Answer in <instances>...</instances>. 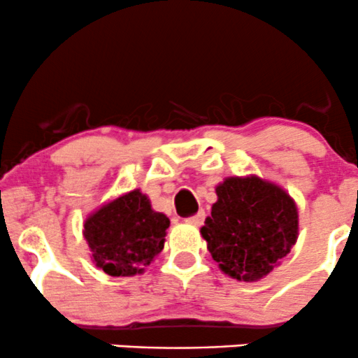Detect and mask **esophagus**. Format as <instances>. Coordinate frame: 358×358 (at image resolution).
<instances>
[{"instance_id": "1", "label": "esophagus", "mask_w": 358, "mask_h": 358, "mask_svg": "<svg viewBox=\"0 0 358 358\" xmlns=\"http://www.w3.org/2000/svg\"><path fill=\"white\" fill-rule=\"evenodd\" d=\"M203 219H206V212H203V210H200L199 214L192 215V217H187V219H185V222L192 224V226H200V224L203 222Z\"/></svg>"}]
</instances>
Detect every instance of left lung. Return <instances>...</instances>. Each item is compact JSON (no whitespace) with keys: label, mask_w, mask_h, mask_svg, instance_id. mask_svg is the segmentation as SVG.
Returning <instances> with one entry per match:
<instances>
[{"label":"left lung","mask_w":358,"mask_h":358,"mask_svg":"<svg viewBox=\"0 0 358 358\" xmlns=\"http://www.w3.org/2000/svg\"><path fill=\"white\" fill-rule=\"evenodd\" d=\"M217 202L200 227L221 272L239 282L266 277L299 236L294 199L257 175L227 176L215 187Z\"/></svg>","instance_id":"8db88e82"}]
</instances>
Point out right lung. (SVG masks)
Masks as SVG:
<instances>
[{"label":"right lung","mask_w":358,"mask_h":358,"mask_svg":"<svg viewBox=\"0 0 358 358\" xmlns=\"http://www.w3.org/2000/svg\"><path fill=\"white\" fill-rule=\"evenodd\" d=\"M90 258L112 277H134L164 248L170 219L139 188L108 200L83 222Z\"/></svg>","instance_id":"obj_1"}]
</instances>
